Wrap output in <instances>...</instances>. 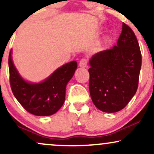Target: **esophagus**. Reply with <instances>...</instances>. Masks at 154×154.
<instances>
[{"instance_id":"obj_1","label":"esophagus","mask_w":154,"mask_h":154,"mask_svg":"<svg viewBox=\"0 0 154 154\" xmlns=\"http://www.w3.org/2000/svg\"><path fill=\"white\" fill-rule=\"evenodd\" d=\"M87 63H88V61L87 59H85V58H83L79 61V66L82 67V68H84V67H86L87 66Z\"/></svg>"}]
</instances>
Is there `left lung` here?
<instances>
[{
  "label": "left lung",
  "mask_w": 154,
  "mask_h": 154,
  "mask_svg": "<svg viewBox=\"0 0 154 154\" xmlns=\"http://www.w3.org/2000/svg\"><path fill=\"white\" fill-rule=\"evenodd\" d=\"M141 63L135 33L122 23L116 45L97 53L89 61V90L95 106L108 113L126 106L137 91Z\"/></svg>",
  "instance_id": "1"
}]
</instances>
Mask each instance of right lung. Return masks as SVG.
Wrapping results in <instances>:
<instances>
[{
    "instance_id": "obj_1",
    "label": "right lung",
    "mask_w": 154,
    "mask_h": 154,
    "mask_svg": "<svg viewBox=\"0 0 154 154\" xmlns=\"http://www.w3.org/2000/svg\"><path fill=\"white\" fill-rule=\"evenodd\" d=\"M73 61L55 70L43 82H29L19 75L14 64L11 51L8 56V68L11 91L19 103L28 112L36 116H50L63 106L66 87L77 69Z\"/></svg>"
}]
</instances>
